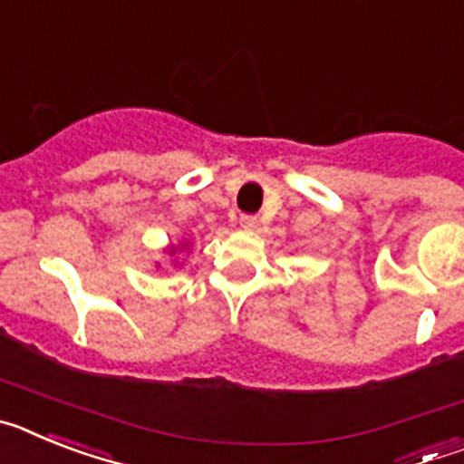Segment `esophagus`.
Returning <instances> with one entry per match:
<instances>
[{
  "label": "esophagus",
  "instance_id": "34e87169",
  "mask_svg": "<svg viewBox=\"0 0 464 464\" xmlns=\"http://www.w3.org/2000/svg\"><path fill=\"white\" fill-rule=\"evenodd\" d=\"M239 225L246 229H256L257 225H260V218H257V216H253V213H244V216L239 218Z\"/></svg>",
  "mask_w": 464,
  "mask_h": 464
}]
</instances>
